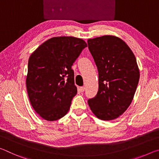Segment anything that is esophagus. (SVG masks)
Here are the masks:
<instances>
[{
  "label": "esophagus",
  "mask_w": 159,
  "mask_h": 159,
  "mask_svg": "<svg viewBox=\"0 0 159 159\" xmlns=\"http://www.w3.org/2000/svg\"><path fill=\"white\" fill-rule=\"evenodd\" d=\"M79 90H80V92H81V93H83V91L85 90V88L83 87V86H82V87H80L79 88Z\"/></svg>",
  "instance_id": "esophagus-1"
}]
</instances>
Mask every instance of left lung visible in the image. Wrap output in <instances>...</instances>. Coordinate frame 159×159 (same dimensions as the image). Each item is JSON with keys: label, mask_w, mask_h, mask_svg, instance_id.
Masks as SVG:
<instances>
[{"label": "left lung", "mask_w": 159, "mask_h": 159, "mask_svg": "<svg viewBox=\"0 0 159 159\" xmlns=\"http://www.w3.org/2000/svg\"><path fill=\"white\" fill-rule=\"evenodd\" d=\"M88 44L99 73L98 92L88 99V105L99 119L114 120L127 110L133 99L139 79L136 58L116 36L88 39Z\"/></svg>", "instance_id": "1"}]
</instances>
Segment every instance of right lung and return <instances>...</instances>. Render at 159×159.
Listing matches in <instances>:
<instances>
[{
    "instance_id": "right-lung-1",
    "label": "right lung",
    "mask_w": 159,
    "mask_h": 159,
    "mask_svg": "<svg viewBox=\"0 0 159 159\" xmlns=\"http://www.w3.org/2000/svg\"><path fill=\"white\" fill-rule=\"evenodd\" d=\"M85 47L78 38L53 37L31 55L26 89L31 106L43 119L53 121L69 111L77 93L71 66Z\"/></svg>"
}]
</instances>
